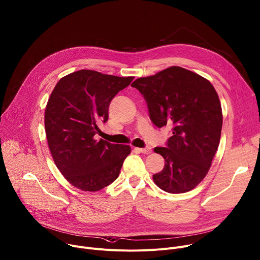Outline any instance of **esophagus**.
Listing matches in <instances>:
<instances>
[{"label": "esophagus", "instance_id": "esophagus-1", "mask_svg": "<svg viewBox=\"0 0 260 260\" xmlns=\"http://www.w3.org/2000/svg\"><path fill=\"white\" fill-rule=\"evenodd\" d=\"M135 151L138 152V153H145V154H149L151 153V148L150 147H147V148H138L136 147L135 148Z\"/></svg>", "mask_w": 260, "mask_h": 260}]
</instances>
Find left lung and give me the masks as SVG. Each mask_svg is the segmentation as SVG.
I'll return each instance as SVG.
<instances>
[{
	"label": "left lung",
	"mask_w": 260,
	"mask_h": 260,
	"mask_svg": "<svg viewBox=\"0 0 260 260\" xmlns=\"http://www.w3.org/2000/svg\"><path fill=\"white\" fill-rule=\"evenodd\" d=\"M144 96L151 121L173 126L167 147H155L166 161L154 183L169 193L187 192L208 174L218 149L222 109L209 80L181 67H170L132 83Z\"/></svg>",
	"instance_id": "8db88e82"
}]
</instances>
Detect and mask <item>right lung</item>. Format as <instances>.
<instances>
[{
	"mask_svg": "<svg viewBox=\"0 0 260 260\" xmlns=\"http://www.w3.org/2000/svg\"><path fill=\"white\" fill-rule=\"evenodd\" d=\"M134 77L80 70L62 77L45 109V132L55 166L73 186L99 191L114 182L131 153L128 145L95 140L112 99Z\"/></svg>",
	"mask_w": 260,
	"mask_h": 260,
	"instance_id": "right-lung-1",
	"label": "right lung"
}]
</instances>
